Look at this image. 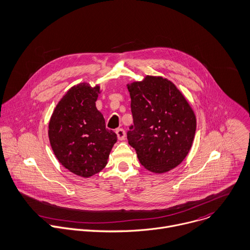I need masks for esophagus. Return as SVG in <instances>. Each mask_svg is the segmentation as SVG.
I'll list each match as a JSON object with an SVG mask.
<instances>
[{"mask_svg": "<svg viewBox=\"0 0 250 250\" xmlns=\"http://www.w3.org/2000/svg\"><path fill=\"white\" fill-rule=\"evenodd\" d=\"M116 135H117L118 140H120V141H123L126 138V132L124 129H121V128L116 130Z\"/></svg>", "mask_w": 250, "mask_h": 250, "instance_id": "34e87169", "label": "esophagus"}]
</instances>
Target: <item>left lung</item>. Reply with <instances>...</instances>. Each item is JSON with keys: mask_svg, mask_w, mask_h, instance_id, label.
Returning a JSON list of instances; mask_svg holds the SVG:
<instances>
[{"mask_svg": "<svg viewBox=\"0 0 250 250\" xmlns=\"http://www.w3.org/2000/svg\"><path fill=\"white\" fill-rule=\"evenodd\" d=\"M134 126L127 133L141 165L165 173L188 155L196 132V116L184 95L169 80L146 76L127 83Z\"/></svg>", "mask_w": 250, "mask_h": 250, "instance_id": "obj_1", "label": "left lung"}]
</instances>
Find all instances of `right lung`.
Returning a JSON list of instances; mask_svg holds the SVG:
<instances>
[{
	"mask_svg": "<svg viewBox=\"0 0 250 250\" xmlns=\"http://www.w3.org/2000/svg\"><path fill=\"white\" fill-rule=\"evenodd\" d=\"M101 86L83 82L72 86L57 104L48 137L59 163L81 177H90L107 165L116 134L105 128L95 102Z\"/></svg>",
	"mask_w": 250,
	"mask_h": 250,
	"instance_id": "1",
	"label": "right lung"
}]
</instances>
